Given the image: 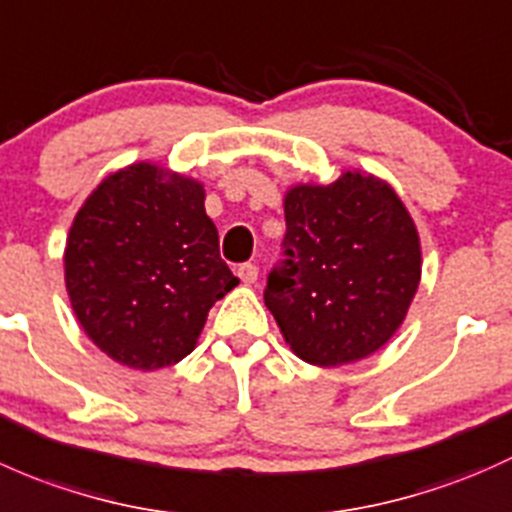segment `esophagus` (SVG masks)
<instances>
[{
    "label": "esophagus",
    "mask_w": 512,
    "mask_h": 512,
    "mask_svg": "<svg viewBox=\"0 0 512 512\" xmlns=\"http://www.w3.org/2000/svg\"><path fill=\"white\" fill-rule=\"evenodd\" d=\"M236 273H239V278L246 283V286H251V283L258 281V266H256V263H241L239 271H236Z\"/></svg>",
    "instance_id": "esophagus-1"
}]
</instances>
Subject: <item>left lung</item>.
I'll return each instance as SVG.
<instances>
[{
    "mask_svg": "<svg viewBox=\"0 0 512 512\" xmlns=\"http://www.w3.org/2000/svg\"><path fill=\"white\" fill-rule=\"evenodd\" d=\"M283 261L268 273L266 300L300 360L357 362L399 330L419 288V234L382 179L345 172L333 184H295L286 194Z\"/></svg>",
    "mask_w": 512,
    "mask_h": 512,
    "instance_id": "8db88e82",
    "label": "left lung"
}]
</instances>
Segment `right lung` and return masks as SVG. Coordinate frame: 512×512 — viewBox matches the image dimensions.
<instances>
[{
	"label": "right lung",
	"mask_w": 512,
	"mask_h": 512,
	"mask_svg": "<svg viewBox=\"0 0 512 512\" xmlns=\"http://www.w3.org/2000/svg\"><path fill=\"white\" fill-rule=\"evenodd\" d=\"M197 179L138 162L105 177L68 231L63 268L86 335L120 365L187 357L219 298L239 286L219 256Z\"/></svg>",
	"instance_id": "add662e5"
}]
</instances>
